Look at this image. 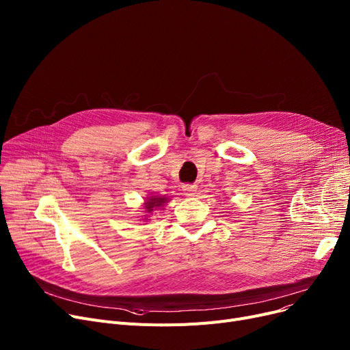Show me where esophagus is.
I'll return each instance as SVG.
<instances>
[{"mask_svg":"<svg viewBox=\"0 0 350 350\" xmlns=\"http://www.w3.org/2000/svg\"><path fill=\"white\" fill-rule=\"evenodd\" d=\"M183 191H185V194H186L187 197H191V196L196 194L197 186H196V185H185V186H183Z\"/></svg>","mask_w":350,"mask_h":350,"instance_id":"esophagus-1","label":"esophagus"}]
</instances>
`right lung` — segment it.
Masks as SVG:
<instances>
[{
    "instance_id": "1",
    "label": "right lung",
    "mask_w": 350,
    "mask_h": 350,
    "mask_svg": "<svg viewBox=\"0 0 350 350\" xmlns=\"http://www.w3.org/2000/svg\"><path fill=\"white\" fill-rule=\"evenodd\" d=\"M147 203L144 204V208L147 210V213H152L154 208L163 207L164 203H167V198L165 197H157V196H152V197H147Z\"/></svg>"
}]
</instances>
